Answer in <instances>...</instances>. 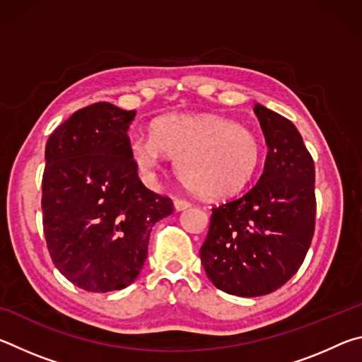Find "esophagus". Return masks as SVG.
<instances>
[{
    "label": "esophagus",
    "instance_id": "obj_1",
    "mask_svg": "<svg viewBox=\"0 0 362 362\" xmlns=\"http://www.w3.org/2000/svg\"><path fill=\"white\" fill-rule=\"evenodd\" d=\"M174 206H175L177 211H183V209H187V207L192 206V203H189V201H187V199L175 198V199H174Z\"/></svg>",
    "mask_w": 362,
    "mask_h": 362
}]
</instances>
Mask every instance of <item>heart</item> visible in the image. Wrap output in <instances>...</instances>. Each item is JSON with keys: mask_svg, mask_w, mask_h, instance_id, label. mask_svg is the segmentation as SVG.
Returning <instances> with one entry per match:
<instances>
[{"mask_svg": "<svg viewBox=\"0 0 362 362\" xmlns=\"http://www.w3.org/2000/svg\"><path fill=\"white\" fill-rule=\"evenodd\" d=\"M140 170L153 175L161 155L177 158L180 179L196 194L222 199L247 185L260 166L262 146L254 132L220 116L174 113L151 122L150 139L131 140Z\"/></svg>", "mask_w": 362, "mask_h": 362, "instance_id": "obj_1", "label": "heart"}]
</instances>
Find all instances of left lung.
Returning a JSON list of instances; mask_svg holds the SVG:
<instances>
[{
    "label": "left lung",
    "mask_w": 362,
    "mask_h": 362,
    "mask_svg": "<svg viewBox=\"0 0 362 362\" xmlns=\"http://www.w3.org/2000/svg\"><path fill=\"white\" fill-rule=\"evenodd\" d=\"M268 145L259 182L240 198L212 207L199 255L217 289L259 297L284 286L315 233V163L292 122L255 103Z\"/></svg>",
    "instance_id": "obj_1"
}]
</instances>
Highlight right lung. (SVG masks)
Masks as SVG:
<instances>
[{
  "mask_svg": "<svg viewBox=\"0 0 362 362\" xmlns=\"http://www.w3.org/2000/svg\"><path fill=\"white\" fill-rule=\"evenodd\" d=\"M136 110L99 102L73 113L46 144L42 230L64 276L88 292L119 291L139 276L153 225L173 199L146 188L127 137Z\"/></svg>",
  "mask_w": 362,
  "mask_h": 362,
  "instance_id": "add662e5",
  "label": "right lung"
}]
</instances>
